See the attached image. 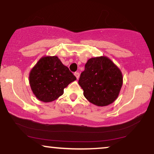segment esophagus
I'll list each match as a JSON object with an SVG mask.
<instances>
[{
	"mask_svg": "<svg viewBox=\"0 0 154 154\" xmlns=\"http://www.w3.org/2000/svg\"><path fill=\"white\" fill-rule=\"evenodd\" d=\"M75 76L76 77V78L78 79L79 77V72H75Z\"/></svg>",
	"mask_w": 154,
	"mask_h": 154,
	"instance_id": "34e87169",
	"label": "esophagus"
}]
</instances>
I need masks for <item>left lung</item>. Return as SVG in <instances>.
<instances>
[{
	"label": "left lung",
	"instance_id": "8db88e82",
	"mask_svg": "<svg viewBox=\"0 0 154 154\" xmlns=\"http://www.w3.org/2000/svg\"><path fill=\"white\" fill-rule=\"evenodd\" d=\"M122 82V72L106 56L89 59L79 79L85 97L97 106L113 103L118 97Z\"/></svg>",
	"mask_w": 154,
	"mask_h": 154
}]
</instances>
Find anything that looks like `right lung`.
Here are the masks:
<instances>
[{"label":"right lung","instance_id":"add662e5","mask_svg":"<svg viewBox=\"0 0 154 154\" xmlns=\"http://www.w3.org/2000/svg\"><path fill=\"white\" fill-rule=\"evenodd\" d=\"M75 76L57 56H44L31 69L29 81L33 94L41 101L56 100L64 89L76 80Z\"/></svg>","mask_w":154,"mask_h":154}]
</instances>
